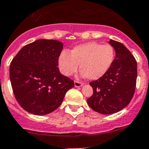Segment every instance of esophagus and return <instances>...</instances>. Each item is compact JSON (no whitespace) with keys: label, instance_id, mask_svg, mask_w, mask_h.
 I'll use <instances>...</instances> for the list:
<instances>
[{"label":"esophagus","instance_id":"obj_1","mask_svg":"<svg viewBox=\"0 0 149 149\" xmlns=\"http://www.w3.org/2000/svg\"><path fill=\"white\" fill-rule=\"evenodd\" d=\"M74 85L76 87H81L82 86H83V84L81 83V82L80 81H76L74 82Z\"/></svg>","mask_w":149,"mask_h":149}]
</instances>
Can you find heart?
<instances>
[{"mask_svg": "<svg viewBox=\"0 0 149 149\" xmlns=\"http://www.w3.org/2000/svg\"><path fill=\"white\" fill-rule=\"evenodd\" d=\"M115 57V49L110 45L89 42L75 47L70 54L66 51L61 52L58 67L64 76H70L77 71L79 64L82 77L97 80L109 70Z\"/></svg>", "mask_w": 149, "mask_h": 149, "instance_id": "obj_1", "label": "heart"}]
</instances>
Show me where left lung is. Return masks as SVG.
<instances>
[{
	"label": "left lung",
	"mask_w": 149,
	"mask_h": 149,
	"mask_svg": "<svg viewBox=\"0 0 149 149\" xmlns=\"http://www.w3.org/2000/svg\"><path fill=\"white\" fill-rule=\"evenodd\" d=\"M115 50L110 68L102 78L90 83L92 96L88 106L103 115L116 113L127 106L134 94L137 79V63L131 52L119 42L109 40Z\"/></svg>",
	"instance_id": "1"
}]
</instances>
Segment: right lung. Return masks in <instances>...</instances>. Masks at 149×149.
<instances>
[{
  "mask_svg": "<svg viewBox=\"0 0 149 149\" xmlns=\"http://www.w3.org/2000/svg\"><path fill=\"white\" fill-rule=\"evenodd\" d=\"M63 47L58 40H36L22 47L10 63L13 94L29 113L45 115L53 112L74 86L73 81L61 74L58 68Z\"/></svg>",
  "mask_w": 149,
  "mask_h": 149,
  "instance_id": "right-lung-1",
  "label": "right lung"
}]
</instances>
